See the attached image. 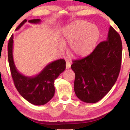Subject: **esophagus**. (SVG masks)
Masks as SVG:
<instances>
[{
	"label": "esophagus",
	"mask_w": 130,
	"mask_h": 130,
	"mask_svg": "<svg viewBox=\"0 0 130 130\" xmlns=\"http://www.w3.org/2000/svg\"><path fill=\"white\" fill-rule=\"evenodd\" d=\"M71 67V63L69 62H66V68L67 69H69Z\"/></svg>",
	"instance_id": "34e87169"
}]
</instances>
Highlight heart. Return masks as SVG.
<instances>
[{"label":"heart","instance_id":"1","mask_svg":"<svg viewBox=\"0 0 130 130\" xmlns=\"http://www.w3.org/2000/svg\"><path fill=\"white\" fill-rule=\"evenodd\" d=\"M100 37L98 27L86 21L73 22L63 30V36L59 48L65 50L67 43H70L69 52L76 57H84L93 50Z\"/></svg>","mask_w":130,"mask_h":130}]
</instances>
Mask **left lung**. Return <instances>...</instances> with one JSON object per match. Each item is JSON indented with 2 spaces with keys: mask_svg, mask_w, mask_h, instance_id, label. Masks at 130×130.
<instances>
[{
  "mask_svg": "<svg viewBox=\"0 0 130 130\" xmlns=\"http://www.w3.org/2000/svg\"><path fill=\"white\" fill-rule=\"evenodd\" d=\"M122 44L120 35L111 26L108 38L98 44L90 54L73 61L74 89L83 102L95 103L109 92L120 70Z\"/></svg>",
  "mask_w": 130,
  "mask_h": 130,
  "instance_id": "obj_1",
  "label": "left lung"
}]
</instances>
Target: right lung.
Listing matches in <instances>:
<instances>
[{"mask_svg": "<svg viewBox=\"0 0 130 130\" xmlns=\"http://www.w3.org/2000/svg\"><path fill=\"white\" fill-rule=\"evenodd\" d=\"M27 22L26 19L18 26V30ZM30 23L38 24L41 19L29 20ZM13 35L10 37L8 43V59L11 76L14 86L20 95L27 101L34 105H43L53 98L55 93L54 80L66 68L63 59L53 61L49 63L42 71L35 76L29 77L20 73L16 68L13 56Z\"/></svg>", "mask_w": 130, "mask_h": 130, "instance_id": "right-lung-1", "label": "right lung"}]
</instances>
